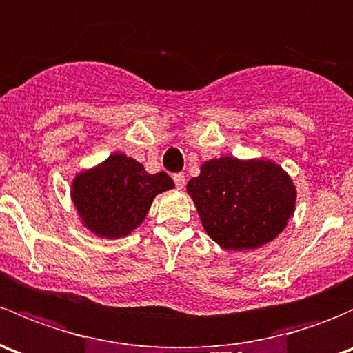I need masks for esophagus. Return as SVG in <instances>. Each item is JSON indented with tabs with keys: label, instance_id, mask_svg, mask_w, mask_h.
<instances>
[{
	"label": "esophagus",
	"instance_id": "34e87169",
	"mask_svg": "<svg viewBox=\"0 0 353 353\" xmlns=\"http://www.w3.org/2000/svg\"><path fill=\"white\" fill-rule=\"evenodd\" d=\"M174 183H176L177 189H183L184 186H186V176H184L183 172L174 174Z\"/></svg>",
	"mask_w": 353,
	"mask_h": 353
}]
</instances>
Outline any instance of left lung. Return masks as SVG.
Returning a JSON list of instances; mask_svg holds the SVG:
<instances>
[{
    "label": "left lung",
    "instance_id": "1",
    "mask_svg": "<svg viewBox=\"0 0 353 353\" xmlns=\"http://www.w3.org/2000/svg\"><path fill=\"white\" fill-rule=\"evenodd\" d=\"M203 228L225 250H254L283 233L296 210L291 176L270 159H211L188 183Z\"/></svg>",
    "mask_w": 353,
    "mask_h": 353
}]
</instances>
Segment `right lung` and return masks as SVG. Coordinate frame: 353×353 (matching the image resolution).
<instances>
[{
    "mask_svg": "<svg viewBox=\"0 0 353 353\" xmlns=\"http://www.w3.org/2000/svg\"><path fill=\"white\" fill-rule=\"evenodd\" d=\"M174 188L165 172L148 174L125 154L83 169L70 184V199L81 225L99 239H123L145 220L152 201Z\"/></svg>",
    "mask_w": 353,
    "mask_h": 353,
    "instance_id": "right-lung-1",
    "label": "right lung"
}]
</instances>
